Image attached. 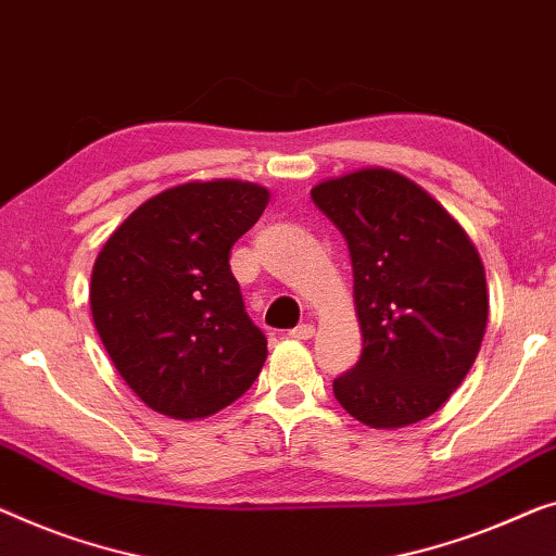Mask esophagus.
I'll return each instance as SVG.
<instances>
[{"label":"esophagus","mask_w":556,"mask_h":556,"mask_svg":"<svg viewBox=\"0 0 556 556\" xmlns=\"http://www.w3.org/2000/svg\"><path fill=\"white\" fill-rule=\"evenodd\" d=\"M289 337H294V339H309V337H314V325H300V327L289 329Z\"/></svg>","instance_id":"obj_1"}]
</instances>
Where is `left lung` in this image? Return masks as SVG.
Returning <instances> with one entry per match:
<instances>
[{
	"label": "left lung",
	"mask_w": 556,
	"mask_h": 556,
	"mask_svg": "<svg viewBox=\"0 0 556 556\" xmlns=\"http://www.w3.org/2000/svg\"><path fill=\"white\" fill-rule=\"evenodd\" d=\"M352 256L362 357L334 379L342 407L375 429L427 419L482 346L484 264L459 222L400 172L367 167L312 187Z\"/></svg>",
	"instance_id": "8db88e82"
}]
</instances>
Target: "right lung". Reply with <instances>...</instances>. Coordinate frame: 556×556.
<instances>
[{"label": "right lung", "mask_w": 556, "mask_h": 556, "mask_svg": "<svg viewBox=\"0 0 556 556\" xmlns=\"http://www.w3.org/2000/svg\"><path fill=\"white\" fill-rule=\"evenodd\" d=\"M267 204L252 181H187L139 204L97 254L94 327L149 409L212 417L260 377L267 339L244 312L229 250Z\"/></svg>", "instance_id": "right-lung-1"}]
</instances>
